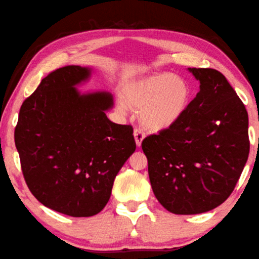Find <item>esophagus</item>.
I'll list each match as a JSON object with an SVG mask.
<instances>
[{
    "label": "esophagus",
    "mask_w": 259,
    "mask_h": 259,
    "mask_svg": "<svg viewBox=\"0 0 259 259\" xmlns=\"http://www.w3.org/2000/svg\"><path fill=\"white\" fill-rule=\"evenodd\" d=\"M134 137H135V142H136V145H137V147H140L145 138V134L140 129H135Z\"/></svg>",
    "instance_id": "obj_1"
}]
</instances>
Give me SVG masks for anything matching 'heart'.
Returning <instances> with one entry per match:
<instances>
[{
  "instance_id": "1",
  "label": "heart",
  "mask_w": 259,
  "mask_h": 259,
  "mask_svg": "<svg viewBox=\"0 0 259 259\" xmlns=\"http://www.w3.org/2000/svg\"><path fill=\"white\" fill-rule=\"evenodd\" d=\"M122 100L126 107L139 112V121L145 129L159 133L172 128L186 114L191 102V88L181 76L157 73L126 84ZM124 106L119 105L121 114L126 112Z\"/></svg>"
}]
</instances>
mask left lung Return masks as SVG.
<instances>
[{
	"instance_id": "left-lung-1",
	"label": "left lung",
	"mask_w": 259,
	"mask_h": 259,
	"mask_svg": "<svg viewBox=\"0 0 259 259\" xmlns=\"http://www.w3.org/2000/svg\"><path fill=\"white\" fill-rule=\"evenodd\" d=\"M199 92L172 128L145 138L155 197L173 214L218 207L231 195L249 155L248 113L222 73L188 68Z\"/></svg>"
}]
</instances>
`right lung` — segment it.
I'll use <instances>...</instances> for the list:
<instances>
[{"mask_svg":"<svg viewBox=\"0 0 259 259\" xmlns=\"http://www.w3.org/2000/svg\"><path fill=\"white\" fill-rule=\"evenodd\" d=\"M93 69L68 65L49 73L22 103L15 130L23 177L46 207L73 218L96 215L136 149L133 126L110 121L113 95L77 88Z\"/></svg>","mask_w":259,"mask_h":259,"instance_id":"1","label":"right lung"}]
</instances>
